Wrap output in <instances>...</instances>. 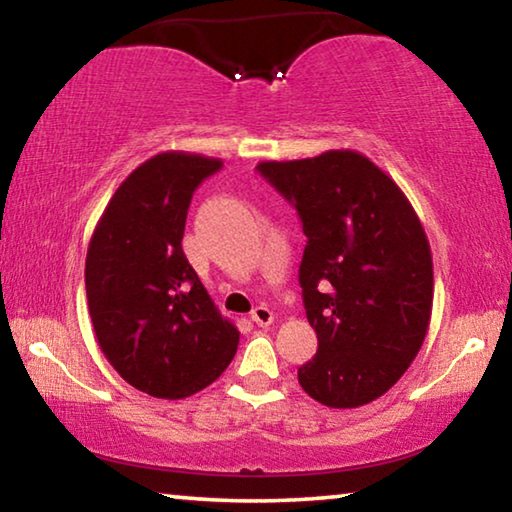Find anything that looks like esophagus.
<instances>
[{"mask_svg":"<svg viewBox=\"0 0 512 512\" xmlns=\"http://www.w3.org/2000/svg\"><path fill=\"white\" fill-rule=\"evenodd\" d=\"M250 319H253L257 326H271L273 312H271V308H266V305H257V308L250 312Z\"/></svg>","mask_w":512,"mask_h":512,"instance_id":"1","label":"esophagus"}]
</instances>
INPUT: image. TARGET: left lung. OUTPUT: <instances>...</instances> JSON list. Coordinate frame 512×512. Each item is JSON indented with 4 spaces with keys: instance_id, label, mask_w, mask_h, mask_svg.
Wrapping results in <instances>:
<instances>
[{
    "instance_id": "8db88e82",
    "label": "left lung",
    "mask_w": 512,
    "mask_h": 512,
    "mask_svg": "<svg viewBox=\"0 0 512 512\" xmlns=\"http://www.w3.org/2000/svg\"><path fill=\"white\" fill-rule=\"evenodd\" d=\"M257 170L294 204L308 236L299 282L319 347L299 384L324 407H363L395 386L430 329L434 273L421 218L354 149L262 160Z\"/></svg>"
}]
</instances>
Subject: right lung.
Wrapping results in <instances>:
<instances>
[{"instance_id":"add662e5","label":"right lung","mask_w":512,"mask_h":512,"mask_svg":"<svg viewBox=\"0 0 512 512\" xmlns=\"http://www.w3.org/2000/svg\"><path fill=\"white\" fill-rule=\"evenodd\" d=\"M220 167V158L188 151L151 156L114 190L91 234L85 285L98 347L151 398L202 391L239 347V329L181 248L193 190Z\"/></svg>"}]
</instances>
